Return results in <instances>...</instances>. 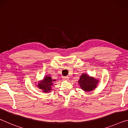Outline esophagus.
<instances>
[{"mask_svg":"<svg viewBox=\"0 0 128 128\" xmlns=\"http://www.w3.org/2000/svg\"><path fill=\"white\" fill-rule=\"evenodd\" d=\"M69 80V77L68 76L63 77V80H64V81H67V80Z\"/></svg>","mask_w":128,"mask_h":128,"instance_id":"esophagus-1","label":"esophagus"}]
</instances>
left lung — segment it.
<instances>
[{
  "label": "left lung",
  "mask_w": 128,
  "mask_h": 128,
  "mask_svg": "<svg viewBox=\"0 0 128 128\" xmlns=\"http://www.w3.org/2000/svg\"><path fill=\"white\" fill-rule=\"evenodd\" d=\"M78 83L82 90L90 92L96 87L98 80H95L92 77H90L88 75L84 73L80 77Z\"/></svg>",
  "instance_id": "obj_1"
}]
</instances>
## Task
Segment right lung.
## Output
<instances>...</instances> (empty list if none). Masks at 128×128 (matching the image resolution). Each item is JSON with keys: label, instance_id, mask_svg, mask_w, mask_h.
Returning a JSON list of instances; mask_svg holds the SVG:
<instances>
[{"label": "right lung", "instance_id": "1", "mask_svg": "<svg viewBox=\"0 0 128 128\" xmlns=\"http://www.w3.org/2000/svg\"><path fill=\"white\" fill-rule=\"evenodd\" d=\"M52 81H55V80H52L51 77L46 76L44 78L43 81L39 83L38 86L40 89L43 90V92H49L51 91V86L53 85Z\"/></svg>", "mask_w": 128, "mask_h": 128}]
</instances>
